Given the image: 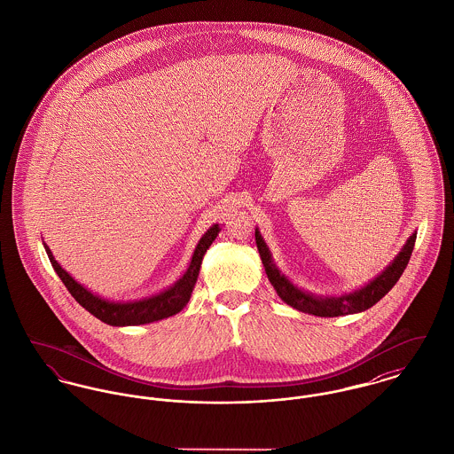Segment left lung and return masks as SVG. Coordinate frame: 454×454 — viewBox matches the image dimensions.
I'll list each match as a JSON object with an SVG mask.
<instances>
[{
    "label": "left lung",
    "mask_w": 454,
    "mask_h": 454,
    "mask_svg": "<svg viewBox=\"0 0 454 454\" xmlns=\"http://www.w3.org/2000/svg\"><path fill=\"white\" fill-rule=\"evenodd\" d=\"M415 240H417V233H413L408 239V242L401 248V252L395 255V259L385 268L377 278L372 279L368 285H364L359 290H354L350 294H344V295L321 297V295H313L309 292H304V290L297 288L290 279L286 278L285 275H281L277 264L273 262V257H271V252H270L268 245L262 240L259 230H255V244H257L259 255L262 259L266 275L271 281V285L275 286L281 301L286 302L288 306H292L297 311L321 316V317L361 313V311H366L372 306H375L384 297L385 294H388V290L397 283V279L401 278V275L404 273V270L410 262L413 247H415Z\"/></svg>",
    "instance_id": "8db88e82"
}]
</instances>
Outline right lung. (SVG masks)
<instances>
[{
	"label": "right lung",
	"mask_w": 454,
	"mask_h": 454,
	"mask_svg": "<svg viewBox=\"0 0 454 454\" xmlns=\"http://www.w3.org/2000/svg\"><path fill=\"white\" fill-rule=\"evenodd\" d=\"M219 231H221L219 224L210 226L209 230L206 231V235L200 239L199 245L195 247V252L192 255V262H190L186 273L177 279L173 286H169L168 290H164L157 295L145 297V299L133 301V302H112V301H105L100 295L91 294L86 286H82L81 283H77L75 279L72 278L69 273L55 261L48 245H43L46 248V254L50 257L53 270L64 281V285L67 286L70 295L88 313L93 314L95 317H98L100 321H104L106 325H112V326H137V325H145V323L169 317L173 314L179 313L188 304L193 286L199 278L204 254L207 252L210 244L215 240Z\"/></svg>",
	"instance_id": "add662e5"
}]
</instances>
